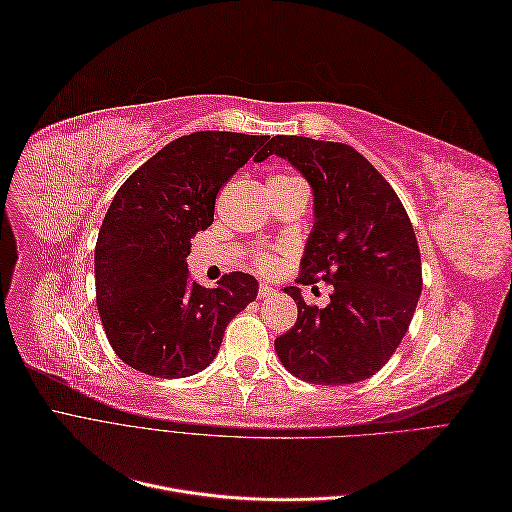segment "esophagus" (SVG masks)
Wrapping results in <instances>:
<instances>
[{
	"label": "esophagus",
	"mask_w": 512,
	"mask_h": 512,
	"mask_svg": "<svg viewBox=\"0 0 512 512\" xmlns=\"http://www.w3.org/2000/svg\"><path fill=\"white\" fill-rule=\"evenodd\" d=\"M275 294V288H271L269 284H260L258 286V299H271Z\"/></svg>",
	"instance_id": "34e87169"
}]
</instances>
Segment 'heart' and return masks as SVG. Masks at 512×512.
I'll return each mask as SVG.
<instances>
[{"label": "heart", "instance_id": "obj_1", "mask_svg": "<svg viewBox=\"0 0 512 512\" xmlns=\"http://www.w3.org/2000/svg\"><path fill=\"white\" fill-rule=\"evenodd\" d=\"M284 181H292L290 177H284V175H275L271 177L269 183H284ZM252 267L260 273H271L275 271L277 267V254L267 250V247H260V250L252 252Z\"/></svg>", "mask_w": 512, "mask_h": 512}]
</instances>
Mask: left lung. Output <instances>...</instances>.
I'll use <instances>...</instances> for the list:
<instances>
[{
    "label": "left lung",
    "instance_id": "obj_1",
    "mask_svg": "<svg viewBox=\"0 0 512 512\" xmlns=\"http://www.w3.org/2000/svg\"><path fill=\"white\" fill-rule=\"evenodd\" d=\"M269 156L297 166L314 190L316 222L297 284L331 286V303L307 305L297 286L294 327L275 339L282 365L312 384L374 376L404 339L421 297V252L399 196L374 164L344 143L273 136Z\"/></svg>",
    "mask_w": 512,
    "mask_h": 512
}]
</instances>
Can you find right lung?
<instances>
[{
    "instance_id": "obj_1",
    "label": "right lung",
    "mask_w": 512,
    "mask_h": 512,
    "mask_svg": "<svg viewBox=\"0 0 512 512\" xmlns=\"http://www.w3.org/2000/svg\"><path fill=\"white\" fill-rule=\"evenodd\" d=\"M269 136L194 132L175 138L123 181L96 241V303L123 363L185 378L218 354L226 324L256 299L252 275L205 288L190 280L192 237L213 224L215 198L237 170L269 158Z\"/></svg>"
}]
</instances>
